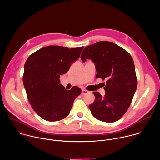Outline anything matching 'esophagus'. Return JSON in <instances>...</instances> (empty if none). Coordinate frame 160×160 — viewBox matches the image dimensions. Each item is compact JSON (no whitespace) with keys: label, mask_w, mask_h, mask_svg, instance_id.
Segmentation results:
<instances>
[{"label":"esophagus","mask_w":160,"mask_h":160,"mask_svg":"<svg viewBox=\"0 0 160 160\" xmlns=\"http://www.w3.org/2000/svg\"><path fill=\"white\" fill-rule=\"evenodd\" d=\"M82 94H88V91L87 90H85V89H82Z\"/></svg>","instance_id":"1"}]
</instances>
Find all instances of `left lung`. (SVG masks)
Here are the masks:
<instances>
[{"mask_svg": "<svg viewBox=\"0 0 160 160\" xmlns=\"http://www.w3.org/2000/svg\"><path fill=\"white\" fill-rule=\"evenodd\" d=\"M80 58L83 62L92 60L98 72L96 77L106 80L104 96L93 92L95 101L89 105L91 113L102 122L118 120L129 108L138 87L132 56L115 43L100 41L86 47Z\"/></svg>", "mask_w": 160, "mask_h": 160, "instance_id": "left-lung-1", "label": "left lung"}]
</instances>
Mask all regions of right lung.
Instances as JSON below:
<instances>
[{
    "label": "right lung",
    "mask_w": 160,
    "mask_h": 160,
    "mask_svg": "<svg viewBox=\"0 0 160 160\" xmlns=\"http://www.w3.org/2000/svg\"><path fill=\"white\" fill-rule=\"evenodd\" d=\"M83 49L50 45L27 59L23 85L32 108L43 120L56 122L66 118L74 100L81 94L82 90L77 86L70 90L65 89L60 84L59 78L79 58Z\"/></svg>",
    "instance_id": "right-lung-1"
}]
</instances>
